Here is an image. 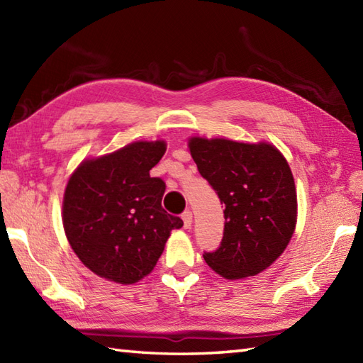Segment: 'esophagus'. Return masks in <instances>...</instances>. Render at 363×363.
<instances>
[{
  "instance_id": "esophagus-1",
  "label": "esophagus",
  "mask_w": 363,
  "mask_h": 363,
  "mask_svg": "<svg viewBox=\"0 0 363 363\" xmlns=\"http://www.w3.org/2000/svg\"><path fill=\"white\" fill-rule=\"evenodd\" d=\"M182 218H183V226L186 228V229H189L192 226V212L189 209L184 211L183 214H182Z\"/></svg>"
}]
</instances>
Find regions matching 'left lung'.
Here are the masks:
<instances>
[{
  "mask_svg": "<svg viewBox=\"0 0 363 363\" xmlns=\"http://www.w3.org/2000/svg\"><path fill=\"white\" fill-rule=\"evenodd\" d=\"M200 175L225 206L220 246L205 252L206 263L234 280L267 269L285 251L297 222L296 184L276 147L223 138H191Z\"/></svg>",
  "mask_w": 363,
  "mask_h": 363,
  "instance_id": "8db88e82",
  "label": "left lung"
}]
</instances>
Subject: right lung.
Instances as JSON below:
<instances>
[{"instance_id":"right-lung-1","label":"right lung","mask_w":363,"mask_h":363,"mask_svg":"<svg viewBox=\"0 0 363 363\" xmlns=\"http://www.w3.org/2000/svg\"><path fill=\"white\" fill-rule=\"evenodd\" d=\"M164 151V141H137L83 162L69 179L65 233L96 276L135 284L154 269L172 229L183 226L162 206L164 182L149 174Z\"/></svg>"}]
</instances>
